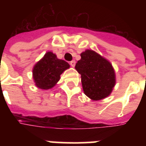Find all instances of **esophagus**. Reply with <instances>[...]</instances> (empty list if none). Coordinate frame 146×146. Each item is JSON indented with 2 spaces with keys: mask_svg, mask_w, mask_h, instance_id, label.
<instances>
[{
  "mask_svg": "<svg viewBox=\"0 0 146 146\" xmlns=\"http://www.w3.org/2000/svg\"><path fill=\"white\" fill-rule=\"evenodd\" d=\"M70 66H72V67H74L76 65V61L75 60H72V61H70Z\"/></svg>",
  "mask_w": 146,
  "mask_h": 146,
  "instance_id": "34e87169",
  "label": "esophagus"
}]
</instances>
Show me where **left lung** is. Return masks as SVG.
I'll use <instances>...</instances> for the list:
<instances>
[{
  "instance_id": "obj_1",
  "label": "left lung",
  "mask_w": 146,
  "mask_h": 146,
  "mask_svg": "<svg viewBox=\"0 0 146 146\" xmlns=\"http://www.w3.org/2000/svg\"><path fill=\"white\" fill-rule=\"evenodd\" d=\"M75 68L81 75L86 96L93 101L110 96L115 86V72L110 62L92 50L81 53Z\"/></svg>"
}]
</instances>
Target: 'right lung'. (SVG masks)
Instances as JSON below:
<instances>
[{
	"mask_svg": "<svg viewBox=\"0 0 146 146\" xmlns=\"http://www.w3.org/2000/svg\"><path fill=\"white\" fill-rule=\"evenodd\" d=\"M70 64L64 60L58 59L56 54L48 51L37 62L33 70L35 86L41 89H51L60 80V75Z\"/></svg>",
	"mask_w": 146,
	"mask_h": 146,
	"instance_id": "obj_1",
	"label": "right lung"
}]
</instances>
